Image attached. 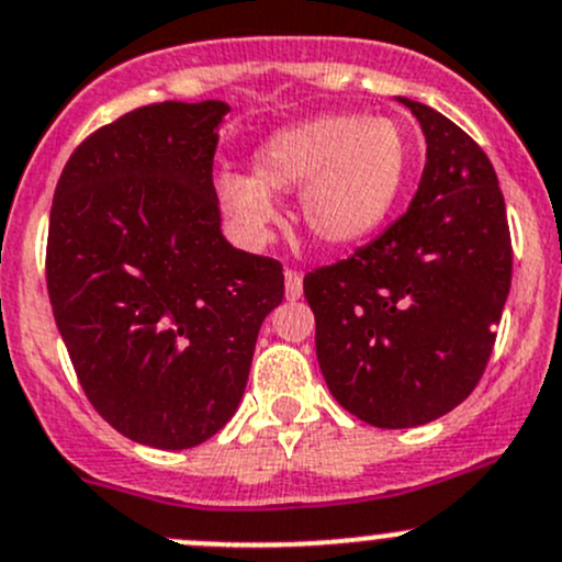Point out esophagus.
Wrapping results in <instances>:
<instances>
[{
	"label": "esophagus",
	"instance_id": "esophagus-1",
	"mask_svg": "<svg viewBox=\"0 0 562 562\" xmlns=\"http://www.w3.org/2000/svg\"><path fill=\"white\" fill-rule=\"evenodd\" d=\"M283 292H286V300H300V294H303V276L297 270L283 273Z\"/></svg>",
	"mask_w": 562,
	"mask_h": 562
}]
</instances>
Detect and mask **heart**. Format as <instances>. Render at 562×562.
<instances>
[{
    "instance_id": "b5f03b06",
    "label": "heart",
    "mask_w": 562,
    "mask_h": 562,
    "mask_svg": "<svg viewBox=\"0 0 562 562\" xmlns=\"http://www.w3.org/2000/svg\"><path fill=\"white\" fill-rule=\"evenodd\" d=\"M407 171V136L396 122L325 114L273 133L254 155L251 177H218V196L232 224L262 240L279 218L270 193L300 191L305 232L322 246L344 248L385 224Z\"/></svg>"
}]
</instances>
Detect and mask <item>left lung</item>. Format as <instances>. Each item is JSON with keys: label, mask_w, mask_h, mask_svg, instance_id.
<instances>
[{"label": "left lung", "mask_w": 562, "mask_h": 562, "mask_svg": "<svg viewBox=\"0 0 562 562\" xmlns=\"http://www.w3.org/2000/svg\"><path fill=\"white\" fill-rule=\"evenodd\" d=\"M396 100L426 136L418 193L376 240L303 279L322 376L344 409L376 429L431 424L470 396L514 259L483 149L440 111Z\"/></svg>", "instance_id": "1"}]
</instances>
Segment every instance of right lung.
I'll use <instances>...</instances> for the list:
<instances>
[{
  "mask_svg": "<svg viewBox=\"0 0 562 562\" xmlns=\"http://www.w3.org/2000/svg\"><path fill=\"white\" fill-rule=\"evenodd\" d=\"M229 105H144L65 164L48 224L54 319L92 407L149 448L202 446L237 413L265 316L283 300L276 259L221 232L213 188Z\"/></svg>",
  "mask_w": 562,
  "mask_h": 562,
  "instance_id": "1",
  "label": "right lung"
}]
</instances>
